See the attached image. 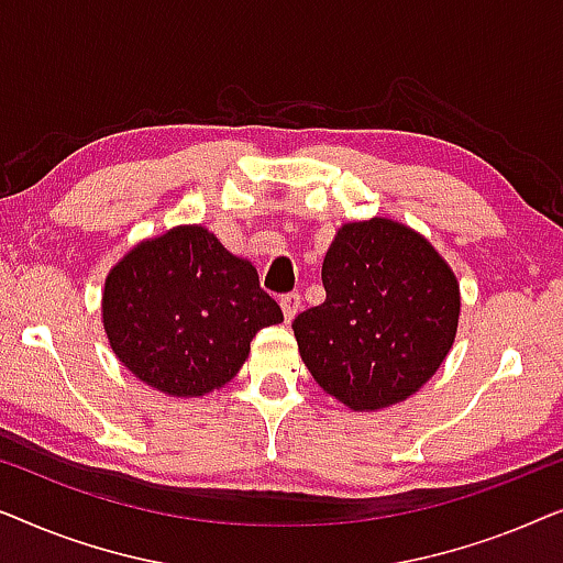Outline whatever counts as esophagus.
I'll return each mask as SVG.
<instances>
[{
	"instance_id": "obj_1",
	"label": "esophagus",
	"mask_w": 563,
	"mask_h": 563,
	"mask_svg": "<svg viewBox=\"0 0 563 563\" xmlns=\"http://www.w3.org/2000/svg\"><path fill=\"white\" fill-rule=\"evenodd\" d=\"M282 312H284V320H291L297 314V310H299V305H302V297L297 295V291H289V295H282Z\"/></svg>"
}]
</instances>
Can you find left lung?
<instances>
[{
  "label": "left lung",
  "instance_id": "1",
  "mask_svg": "<svg viewBox=\"0 0 563 563\" xmlns=\"http://www.w3.org/2000/svg\"><path fill=\"white\" fill-rule=\"evenodd\" d=\"M325 302L291 330L314 382L353 410L418 391L443 364L459 325V284L433 245L374 218L338 230L322 261Z\"/></svg>",
  "mask_w": 563,
  "mask_h": 563
}]
</instances>
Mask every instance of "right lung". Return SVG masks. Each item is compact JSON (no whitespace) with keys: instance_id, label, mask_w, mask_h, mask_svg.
Returning a JSON list of instances; mask_svg holds the SVG:
<instances>
[{"instance_id":"add662e5","label":"right lung","mask_w":563,"mask_h":563,"mask_svg":"<svg viewBox=\"0 0 563 563\" xmlns=\"http://www.w3.org/2000/svg\"><path fill=\"white\" fill-rule=\"evenodd\" d=\"M102 318L110 345L137 379L174 397L233 379L258 330L284 320L249 261L205 228H174L112 268Z\"/></svg>"}]
</instances>
